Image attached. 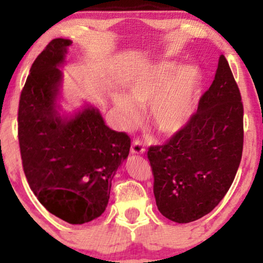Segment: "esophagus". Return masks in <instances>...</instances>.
Here are the masks:
<instances>
[{
  "label": "esophagus",
  "instance_id": "1",
  "mask_svg": "<svg viewBox=\"0 0 263 263\" xmlns=\"http://www.w3.org/2000/svg\"><path fill=\"white\" fill-rule=\"evenodd\" d=\"M144 152V147L142 144L141 141L135 140L132 142V146H131V153L132 155H142Z\"/></svg>",
  "mask_w": 263,
  "mask_h": 263
}]
</instances>
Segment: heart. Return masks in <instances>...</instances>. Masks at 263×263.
Instances as JSON below:
<instances>
[{"instance_id":"heart-1","label":"heart","mask_w":263,"mask_h":263,"mask_svg":"<svg viewBox=\"0 0 263 263\" xmlns=\"http://www.w3.org/2000/svg\"><path fill=\"white\" fill-rule=\"evenodd\" d=\"M174 70L168 63L153 66L128 84L127 96L115 95L126 126H134L140 119L138 106L148 104L151 122L161 134L174 135L186 125L194 108L198 73L192 66Z\"/></svg>"}]
</instances>
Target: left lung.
I'll return each mask as SVG.
<instances>
[{"instance_id": "8db88e82", "label": "left lung", "mask_w": 263, "mask_h": 263, "mask_svg": "<svg viewBox=\"0 0 263 263\" xmlns=\"http://www.w3.org/2000/svg\"><path fill=\"white\" fill-rule=\"evenodd\" d=\"M243 148V105L234 75L220 55L215 79L197 112L147 157L153 193L163 216L186 224L209 214L234 182Z\"/></svg>"}]
</instances>
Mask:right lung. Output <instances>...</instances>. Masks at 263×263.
Segmentation results:
<instances>
[{"mask_svg": "<svg viewBox=\"0 0 263 263\" xmlns=\"http://www.w3.org/2000/svg\"><path fill=\"white\" fill-rule=\"evenodd\" d=\"M71 41L55 38L31 66L18 106V141L27 182L41 204L69 224H84L106 209L111 182L127 158L126 132L105 125L86 106L71 119L57 111L64 63Z\"/></svg>", "mask_w": 263, "mask_h": 263, "instance_id": "add662e5", "label": "right lung"}]
</instances>
